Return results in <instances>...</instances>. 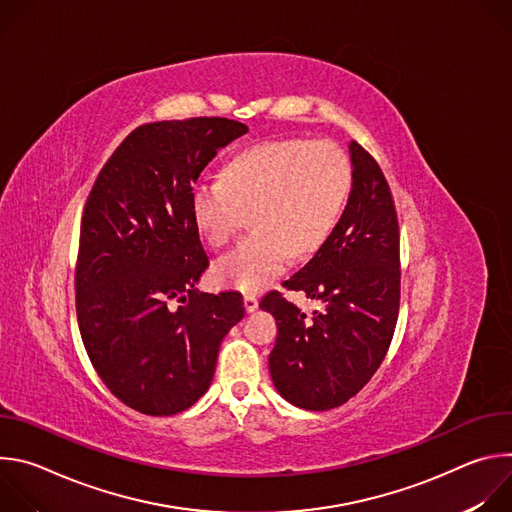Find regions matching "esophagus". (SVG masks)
Instances as JSON below:
<instances>
[{"mask_svg": "<svg viewBox=\"0 0 512 512\" xmlns=\"http://www.w3.org/2000/svg\"><path fill=\"white\" fill-rule=\"evenodd\" d=\"M243 304H245V310H247L249 314H251V312H255V310H257V306H259V302H257V298H255L253 294H245Z\"/></svg>", "mask_w": 512, "mask_h": 512, "instance_id": "esophagus-1", "label": "esophagus"}]
</instances>
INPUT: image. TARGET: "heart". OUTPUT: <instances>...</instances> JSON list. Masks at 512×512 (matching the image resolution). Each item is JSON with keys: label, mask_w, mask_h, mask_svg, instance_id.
Returning a JSON list of instances; mask_svg holds the SVG:
<instances>
[{"label": "heart", "mask_w": 512, "mask_h": 512, "mask_svg": "<svg viewBox=\"0 0 512 512\" xmlns=\"http://www.w3.org/2000/svg\"><path fill=\"white\" fill-rule=\"evenodd\" d=\"M350 180L348 158L334 143L277 139L235 154L223 180L192 184V221L210 245H227L247 212L255 227L216 259V281L253 294L281 273L289 255L316 251L338 221Z\"/></svg>", "instance_id": "obj_1"}]
</instances>
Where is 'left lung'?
<instances>
[{"label":"left lung","mask_w":512,"mask_h":512,"mask_svg":"<svg viewBox=\"0 0 512 512\" xmlns=\"http://www.w3.org/2000/svg\"><path fill=\"white\" fill-rule=\"evenodd\" d=\"M352 184L334 231L283 285L324 310L310 320L277 291L259 308L277 322L269 373L277 393L308 411L354 397L381 367L399 314V223L389 184L369 152L348 143Z\"/></svg>","instance_id":"obj_1"}]
</instances>
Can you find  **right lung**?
I'll return each instance as SVG.
<instances>
[{
    "mask_svg": "<svg viewBox=\"0 0 512 512\" xmlns=\"http://www.w3.org/2000/svg\"><path fill=\"white\" fill-rule=\"evenodd\" d=\"M247 131L223 117L141 125L89 194L75 275L79 330L101 381L139 413L192 407L212 383L223 338L245 316L239 291L196 289L208 257L190 188Z\"/></svg>",
    "mask_w": 512,
    "mask_h": 512,
    "instance_id": "obj_1",
    "label": "right lung"
}]
</instances>
